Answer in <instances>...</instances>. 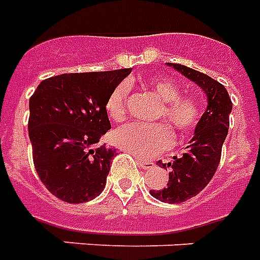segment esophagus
I'll return each mask as SVG.
<instances>
[{"instance_id": "obj_1", "label": "esophagus", "mask_w": 260, "mask_h": 260, "mask_svg": "<svg viewBox=\"0 0 260 260\" xmlns=\"http://www.w3.org/2000/svg\"><path fill=\"white\" fill-rule=\"evenodd\" d=\"M138 166L144 170H152L156 167L155 161H151V160H141V159L138 160Z\"/></svg>"}]
</instances>
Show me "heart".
Here are the masks:
<instances>
[{
	"label": "heart",
	"mask_w": 260,
	"mask_h": 260,
	"mask_svg": "<svg viewBox=\"0 0 260 260\" xmlns=\"http://www.w3.org/2000/svg\"><path fill=\"white\" fill-rule=\"evenodd\" d=\"M148 85L161 101L159 118L165 119L181 136L192 134L202 119L200 103L192 95L179 94V86L169 78L153 77ZM128 97V85L119 83L105 103V111L109 119L122 122L126 118V104ZM115 144L123 151L148 159L159 155L173 145V133L166 124H141L130 123L118 128L114 134Z\"/></svg>",
	"instance_id": "1"
}]
</instances>
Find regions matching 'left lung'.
<instances>
[{
  "instance_id": "8db88e82",
  "label": "left lung",
  "mask_w": 260,
  "mask_h": 260,
  "mask_svg": "<svg viewBox=\"0 0 260 260\" xmlns=\"http://www.w3.org/2000/svg\"><path fill=\"white\" fill-rule=\"evenodd\" d=\"M167 66L194 82L207 95L206 111L182 156H174L167 165L159 161L165 169H171L169 182L165 188L151 190L152 196L160 202L178 204L202 192L215 174L233 105L226 87L218 81L186 66L173 63Z\"/></svg>"
}]
</instances>
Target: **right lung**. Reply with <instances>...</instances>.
Instances as JSON below:
<instances>
[{"mask_svg": "<svg viewBox=\"0 0 260 260\" xmlns=\"http://www.w3.org/2000/svg\"><path fill=\"white\" fill-rule=\"evenodd\" d=\"M132 72L61 74L45 79L30 99L32 159L46 189L63 202L93 200L105 188L115 149L97 145L111 128L105 103Z\"/></svg>", "mask_w": 260, "mask_h": 260, "instance_id": "add662e5", "label": "right lung"}]
</instances>
